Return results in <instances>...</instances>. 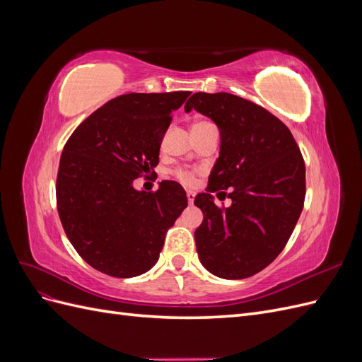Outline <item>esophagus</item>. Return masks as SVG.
<instances>
[{
    "label": "esophagus",
    "mask_w": 362,
    "mask_h": 362,
    "mask_svg": "<svg viewBox=\"0 0 362 362\" xmlns=\"http://www.w3.org/2000/svg\"><path fill=\"white\" fill-rule=\"evenodd\" d=\"M187 201H189V204H193V201H194V192H192V190L187 192Z\"/></svg>",
    "instance_id": "esophagus-1"
}]
</instances>
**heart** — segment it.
I'll use <instances>...</instances> for the list:
<instances>
[{"label": "heart", "instance_id": "b5f03b06", "mask_svg": "<svg viewBox=\"0 0 362 362\" xmlns=\"http://www.w3.org/2000/svg\"><path fill=\"white\" fill-rule=\"evenodd\" d=\"M208 125H211L210 122H206V120H196V122L193 124V133H196V131H199ZM172 177L177 178L178 181H181L182 184H193L194 182V172L190 170V169H184V168H177L172 170Z\"/></svg>", "mask_w": 362, "mask_h": 362}]
</instances>
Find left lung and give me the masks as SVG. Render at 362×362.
Wrapping results in <instances>:
<instances>
[{"label":"left lung","instance_id":"1","mask_svg":"<svg viewBox=\"0 0 362 362\" xmlns=\"http://www.w3.org/2000/svg\"><path fill=\"white\" fill-rule=\"evenodd\" d=\"M192 108L221 129V157L206 193L194 198L204 213L194 231L201 262L213 275L245 279L266 269L286 247L305 202V161L288 127L264 107L233 93H193ZM222 189V192L218 190ZM228 195L231 207H218Z\"/></svg>","mask_w":362,"mask_h":362}]
</instances>
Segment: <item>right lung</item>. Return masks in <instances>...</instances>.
<instances>
[{
  "mask_svg": "<svg viewBox=\"0 0 362 362\" xmlns=\"http://www.w3.org/2000/svg\"><path fill=\"white\" fill-rule=\"evenodd\" d=\"M189 95L116 96L86 117L63 148L56 184L63 229L87 264L108 276L148 272L187 206L178 182L163 181L156 192H137L133 182L154 173L172 112Z\"/></svg>",
  "mask_w": 362,
  "mask_h": 362,
  "instance_id": "add662e5",
  "label": "right lung"
}]
</instances>
